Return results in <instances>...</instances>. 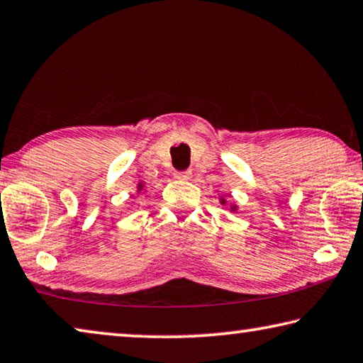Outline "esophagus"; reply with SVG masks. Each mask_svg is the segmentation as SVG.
I'll list each match as a JSON object with an SVG mask.
<instances>
[{
    "instance_id": "esophagus-1",
    "label": "esophagus",
    "mask_w": 363,
    "mask_h": 363,
    "mask_svg": "<svg viewBox=\"0 0 363 363\" xmlns=\"http://www.w3.org/2000/svg\"><path fill=\"white\" fill-rule=\"evenodd\" d=\"M175 178L180 182H188V180H191V172H177Z\"/></svg>"
}]
</instances>
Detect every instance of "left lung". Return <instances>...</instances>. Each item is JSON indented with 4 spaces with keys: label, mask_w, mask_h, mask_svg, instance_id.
Returning a JSON list of instances; mask_svg holds the SVG:
<instances>
[{
    "label": "left lung",
    "mask_w": 363,
    "mask_h": 363,
    "mask_svg": "<svg viewBox=\"0 0 363 363\" xmlns=\"http://www.w3.org/2000/svg\"><path fill=\"white\" fill-rule=\"evenodd\" d=\"M218 201H220V204H222V206H227V207H230V211H231V212H236V211H238V206H236V204H231V203L228 204V203H227V199H225L223 196H220V199H218Z\"/></svg>",
    "instance_id": "1"
}]
</instances>
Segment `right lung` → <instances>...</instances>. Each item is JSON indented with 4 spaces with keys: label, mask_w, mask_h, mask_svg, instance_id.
Here are the masks:
<instances>
[{
    "label": "right lung",
    "mask_w": 363,
    "mask_h": 363,
    "mask_svg": "<svg viewBox=\"0 0 363 363\" xmlns=\"http://www.w3.org/2000/svg\"><path fill=\"white\" fill-rule=\"evenodd\" d=\"M146 185H145V182H138V185H136V193H146Z\"/></svg>",
    "instance_id": "add662e5"
}]
</instances>
